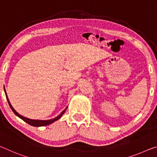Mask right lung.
Masks as SVG:
<instances>
[{
    "label": "right lung",
    "instance_id": "right-lung-1",
    "mask_svg": "<svg viewBox=\"0 0 157 157\" xmlns=\"http://www.w3.org/2000/svg\"><path fill=\"white\" fill-rule=\"evenodd\" d=\"M4 91H5V93H6V98H7V101H8L9 106H10V108H11V109H12V111L14 112V113L17 116H18L19 118H21V119L24 120V122L28 123V124L32 125V126H33V127H43V126H47V125H48V124H51V123L56 122V120H59L62 116H63V115L65 113V112L66 111L67 109V106L66 109L64 110L62 112L60 115H58L57 117H56L55 118H53V119H51V120H32V119H29V118H27V117H24V116H23V115H20L19 113H18L16 111V110L14 109V108L12 107L11 104H10L8 97H7V92H6V88H5V86H4Z\"/></svg>",
    "mask_w": 157,
    "mask_h": 157
}]
</instances>
